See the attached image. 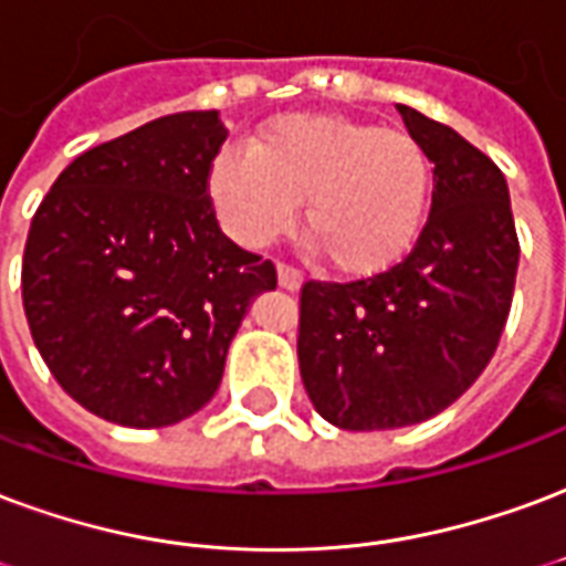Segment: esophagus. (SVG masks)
<instances>
[{"label": "esophagus", "instance_id": "obj_1", "mask_svg": "<svg viewBox=\"0 0 566 566\" xmlns=\"http://www.w3.org/2000/svg\"><path fill=\"white\" fill-rule=\"evenodd\" d=\"M300 284H303V275L294 266L279 263V287H284V291H300Z\"/></svg>", "mask_w": 566, "mask_h": 566}]
</instances>
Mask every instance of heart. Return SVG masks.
<instances>
[{"mask_svg":"<svg viewBox=\"0 0 566 566\" xmlns=\"http://www.w3.org/2000/svg\"><path fill=\"white\" fill-rule=\"evenodd\" d=\"M432 195V165L405 128L336 113H291L263 128L249 153L224 149L209 198L230 237L263 249L303 203L305 233L342 275L366 279L411 251Z\"/></svg>","mask_w":566,"mask_h":566,"instance_id":"1","label":"heart"}]
</instances>
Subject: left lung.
<instances>
[{"label":"left lung","instance_id":"left-lung-1","mask_svg":"<svg viewBox=\"0 0 566 566\" xmlns=\"http://www.w3.org/2000/svg\"><path fill=\"white\" fill-rule=\"evenodd\" d=\"M434 165L432 212L411 254L359 282H305L300 375L347 432L413 426L450 408L504 333L518 237L504 174L476 146L399 104Z\"/></svg>","mask_w":566,"mask_h":566}]
</instances>
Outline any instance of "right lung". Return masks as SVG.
Instances as JSON below:
<instances>
[{
	"label": "right lung",
	"mask_w": 566,
	"mask_h": 566,
	"mask_svg": "<svg viewBox=\"0 0 566 566\" xmlns=\"http://www.w3.org/2000/svg\"><path fill=\"white\" fill-rule=\"evenodd\" d=\"M216 111L161 116L77 155L41 200L23 308L53 378L102 420L161 429L200 411L275 266L221 233Z\"/></svg>",
	"instance_id": "right-lung-1"
}]
</instances>
